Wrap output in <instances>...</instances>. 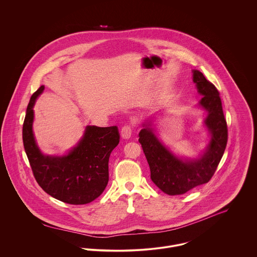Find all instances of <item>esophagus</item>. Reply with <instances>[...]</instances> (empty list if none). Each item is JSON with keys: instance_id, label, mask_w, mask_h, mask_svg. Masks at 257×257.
<instances>
[{"instance_id": "1", "label": "esophagus", "mask_w": 257, "mask_h": 257, "mask_svg": "<svg viewBox=\"0 0 257 257\" xmlns=\"http://www.w3.org/2000/svg\"><path fill=\"white\" fill-rule=\"evenodd\" d=\"M132 134H133V126L131 124H124L122 127H121V131H120V136L122 139H130L132 137Z\"/></svg>"}]
</instances>
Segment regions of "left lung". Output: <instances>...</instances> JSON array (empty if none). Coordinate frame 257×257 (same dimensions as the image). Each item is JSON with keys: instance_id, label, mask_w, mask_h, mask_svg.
Instances as JSON below:
<instances>
[{"instance_id": "1", "label": "left lung", "mask_w": 257, "mask_h": 257, "mask_svg": "<svg viewBox=\"0 0 257 257\" xmlns=\"http://www.w3.org/2000/svg\"><path fill=\"white\" fill-rule=\"evenodd\" d=\"M193 81L202 95L199 105L208 111L205 124L211 135L210 143L200 158L183 160L175 156L156 138L151 122L144 124L145 128L139 135L152 182L170 196L182 195L208 183L217 170L227 143V125L218 89L198 70H193Z\"/></svg>"}]
</instances>
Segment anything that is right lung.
I'll list each match as a JSON object with an SVG mask.
<instances>
[{
	"label": "right lung",
	"mask_w": 257,
	"mask_h": 257,
	"mask_svg": "<svg viewBox=\"0 0 257 257\" xmlns=\"http://www.w3.org/2000/svg\"><path fill=\"white\" fill-rule=\"evenodd\" d=\"M40 86L31 97L23 125V142L34 176L51 197L71 205L97 199L109 182L110 152L119 143L117 126L88 125L82 140L67 155H43L34 133V106L43 92Z\"/></svg>",
	"instance_id": "add662e5"
}]
</instances>
